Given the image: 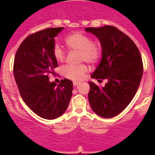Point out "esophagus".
Masks as SVG:
<instances>
[{
	"mask_svg": "<svg viewBox=\"0 0 155 155\" xmlns=\"http://www.w3.org/2000/svg\"><path fill=\"white\" fill-rule=\"evenodd\" d=\"M79 84L78 82H77V81H74L73 82V85L74 86V87H76V86H78Z\"/></svg>",
	"mask_w": 155,
	"mask_h": 155,
	"instance_id": "1",
	"label": "esophagus"
}]
</instances>
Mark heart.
<instances>
[{
  "instance_id": "b5f03b06",
  "label": "heart",
  "mask_w": 155,
  "mask_h": 155,
  "mask_svg": "<svg viewBox=\"0 0 155 155\" xmlns=\"http://www.w3.org/2000/svg\"><path fill=\"white\" fill-rule=\"evenodd\" d=\"M66 46L70 50L78 51L79 60L81 62L94 64L98 62L102 55V45L98 39H91L88 35L83 33H73L66 37ZM53 55L57 62L62 63L65 61L66 54L59 45H54L53 48ZM88 71L85 64L78 66H66L63 73L67 78L78 81L84 78V75Z\"/></svg>"
}]
</instances>
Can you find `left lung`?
Masks as SVG:
<instances>
[{
    "mask_svg": "<svg viewBox=\"0 0 155 155\" xmlns=\"http://www.w3.org/2000/svg\"><path fill=\"white\" fill-rule=\"evenodd\" d=\"M85 31L96 35L102 45V60L91 78L108 81L103 87L89 82L90 105L98 116L112 118L136 94L143 75L141 55L134 41L116 27H88Z\"/></svg>",
    "mask_w": 155,
    "mask_h": 155,
    "instance_id": "obj_1",
    "label": "left lung"
}]
</instances>
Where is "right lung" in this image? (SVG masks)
Instances as JSON below:
<instances>
[{"label": "right lung", "instance_id": "1", "mask_svg": "<svg viewBox=\"0 0 155 155\" xmlns=\"http://www.w3.org/2000/svg\"><path fill=\"white\" fill-rule=\"evenodd\" d=\"M63 29L49 28L28 35L19 46L14 61V76L23 101L46 120L64 113L72 96L71 81L64 78L58 85L49 81L58 67L53 55L54 38Z\"/></svg>", "mask_w": 155, "mask_h": 155}]
</instances>
